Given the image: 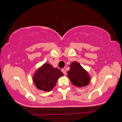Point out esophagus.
Segmentation results:
<instances>
[{"label": "esophagus", "instance_id": "obj_1", "mask_svg": "<svg viewBox=\"0 0 122 122\" xmlns=\"http://www.w3.org/2000/svg\"><path fill=\"white\" fill-rule=\"evenodd\" d=\"M62 72L63 74H64V75H66V70H65L64 69V68H63V69L62 70Z\"/></svg>", "mask_w": 122, "mask_h": 122}]
</instances>
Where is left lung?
<instances>
[{
	"label": "left lung",
	"mask_w": 122,
	"mask_h": 122,
	"mask_svg": "<svg viewBox=\"0 0 122 122\" xmlns=\"http://www.w3.org/2000/svg\"><path fill=\"white\" fill-rule=\"evenodd\" d=\"M67 77L74 86L83 87L90 82V76L80 63L73 62L70 65V70L67 72Z\"/></svg>",
	"instance_id": "1"
}]
</instances>
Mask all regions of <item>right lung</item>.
<instances>
[{"label":"right lung","mask_w":122,"mask_h":122,"mask_svg":"<svg viewBox=\"0 0 122 122\" xmlns=\"http://www.w3.org/2000/svg\"><path fill=\"white\" fill-rule=\"evenodd\" d=\"M63 76L60 70L45 63L34 74L33 80L36 87L44 91H50L55 86L57 79Z\"/></svg>","instance_id":"obj_1"}]
</instances>
